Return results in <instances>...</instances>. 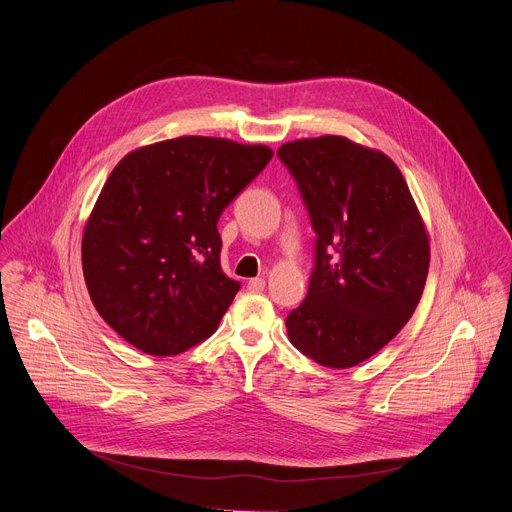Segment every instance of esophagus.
Segmentation results:
<instances>
[{"label": "esophagus", "mask_w": 512, "mask_h": 512, "mask_svg": "<svg viewBox=\"0 0 512 512\" xmlns=\"http://www.w3.org/2000/svg\"><path fill=\"white\" fill-rule=\"evenodd\" d=\"M247 287H249L251 291H263V287H265V277H253V279H249Z\"/></svg>", "instance_id": "obj_1"}]
</instances>
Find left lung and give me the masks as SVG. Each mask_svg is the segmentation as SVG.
Listing matches in <instances>:
<instances>
[{"instance_id": "left-lung-1", "label": "left lung", "mask_w": 512, "mask_h": 512, "mask_svg": "<svg viewBox=\"0 0 512 512\" xmlns=\"http://www.w3.org/2000/svg\"><path fill=\"white\" fill-rule=\"evenodd\" d=\"M316 239L308 296L289 312V342L328 369L377 354L413 316L429 269V235L397 164L344 135L287 141Z\"/></svg>"}]
</instances>
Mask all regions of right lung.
<instances>
[{
    "label": "right lung",
    "mask_w": 512,
    "mask_h": 512,
    "mask_svg": "<svg viewBox=\"0 0 512 512\" xmlns=\"http://www.w3.org/2000/svg\"><path fill=\"white\" fill-rule=\"evenodd\" d=\"M273 150L184 135L129 152L83 233V273L101 318L129 344L172 356L208 338L239 281L221 269L218 216Z\"/></svg>",
    "instance_id": "1"
}]
</instances>
